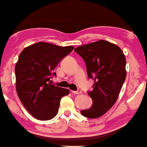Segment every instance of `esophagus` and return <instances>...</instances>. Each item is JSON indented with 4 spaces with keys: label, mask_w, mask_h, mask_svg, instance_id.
Returning a JSON list of instances; mask_svg holds the SVG:
<instances>
[{
    "label": "esophagus",
    "mask_w": 147,
    "mask_h": 147,
    "mask_svg": "<svg viewBox=\"0 0 147 147\" xmlns=\"http://www.w3.org/2000/svg\"><path fill=\"white\" fill-rule=\"evenodd\" d=\"M72 92L73 93V94H80L82 93V92H81L80 90H77V91H72Z\"/></svg>",
    "instance_id": "1"
}]
</instances>
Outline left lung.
<instances>
[{
    "label": "left lung",
    "instance_id": "obj_1",
    "mask_svg": "<svg viewBox=\"0 0 147 147\" xmlns=\"http://www.w3.org/2000/svg\"><path fill=\"white\" fill-rule=\"evenodd\" d=\"M85 61L88 76L94 79L93 90L88 92L92 107L80 112L85 117L97 118L116 103L125 77V57L116 44L101 40L74 49Z\"/></svg>",
    "mask_w": 147,
    "mask_h": 147
}]
</instances>
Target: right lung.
Here are the masks:
<instances>
[{
    "mask_svg": "<svg viewBox=\"0 0 147 147\" xmlns=\"http://www.w3.org/2000/svg\"><path fill=\"white\" fill-rule=\"evenodd\" d=\"M74 46H59L44 42L31 44L20 53L15 67L16 92L23 106L39 120L57 115L61 99L69 90L50 82L59 62Z\"/></svg>",
    "mask_w": 147,
    "mask_h": 147,
    "instance_id": "1",
    "label": "right lung"
}]
</instances>
